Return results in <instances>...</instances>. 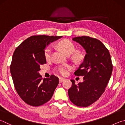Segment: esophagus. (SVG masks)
Instances as JSON below:
<instances>
[{"mask_svg":"<svg viewBox=\"0 0 125 125\" xmlns=\"http://www.w3.org/2000/svg\"><path fill=\"white\" fill-rule=\"evenodd\" d=\"M64 80H65V78H62V77L59 78V81H60V83H62V82L63 81H64Z\"/></svg>","mask_w":125,"mask_h":125,"instance_id":"obj_1","label":"esophagus"}]
</instances>
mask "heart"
<instances>
[{
    "instance_id": "1",
    "label": "heart",
    "mask_w": 125,
    "mask_h": 125,
    "mask_svg": "<svg viewBox=\"0 0 125 125\" xmlns=\"http://www.w3.org/2000/svg\"><path fill=\"white\" fill-rule=\"evenodd\" d=\"M57 47L61 50L67 55L71 54L74 51L75 47L74 44L71 41L67 39H63L61 41H59L57 43ZM51 48L50 47H47L45 51V56L46 60H48L50 59L51 53ZM73 57L76 60H79L81 58V54L78 52H75L73 53ZM72 67L69 65H63L57 68V72L61 74L65 75L68 74V71L71 70Z\"/></svg>"
}]
</instances>
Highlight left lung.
Wrapping results in <instances>:
<instances>
[{
    "instance_id": "obj_1",
    "label": "left lung",
    "mask_w": 125,
    "mask_h": 125,
    "mask_svg": "<svg viewBox=\"0 0 125 125\" xmlns=\"http://www.w3.org/2000/svg\"><path fill=\"white\" fill-rule=\"evenodd\" d=\"M86 51L83 62L74 72L83 76V82L75 83L68 89L71 102L77 106L87 107L95 102L105 92L110 79L113 65L109 50L99 40L89 36L76 37L72 39Z\"/></svg>"
}]
</instances>
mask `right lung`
Instances as JSON below:
<instances>
[{
  "label": "right lung",
  "mask_w": 125,
  "mask_h": 125,
  "mask_svg": "<svg viewBox=\"0 0 125 125\" xmlns=\"http://www.w3.org/2000/svg\"><path fill=\"white\" fill-rule=\"evenodd\" d=\"M62 36L35 35L27 38L15 50L10 72L15 88L24 102L39 106L49 101L59 83L58 78L52 74L44 78L40 74V66L46 63V46Z\"/></svg>",
  "instance_id": "add662e5"
}]
</instances>
